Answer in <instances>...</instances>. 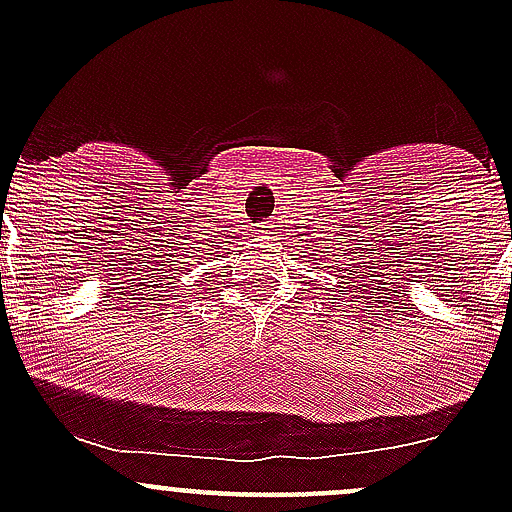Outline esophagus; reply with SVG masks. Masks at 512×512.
Wrapping results in <instances>:
<instances>
[{
  "mask_svg": "<svg viewBox=\"0 0 512 512\" xmlns=\"http://www.w3.org/2000/svg\"><path fill=\"white\" fill-rule=\"evenodd\" d=\"M270 237H272V230H270V225H267V223H262L255 230V242H260V245H262V242L270 240Z\"/></svg>",
  "mask_w": 512,
  "mask_h": 512,
  "instance_id": "1",
  "label": "esophagus"
}]
</instances>
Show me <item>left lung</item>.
Returning a JSON list of instances; mask_svg holds the SVG:
<instances>
[{
    "label": "left lung",
    "instance_id": "1",
    "mask_svg": "<svg viewBox=\"0 0 512 512\" xmlns=\"http://www.w3.org/2000/svg\"><path fill=\"white\" fill-rule=\"evenodd\" d=\"M319 270H322V267H319ZM334 270H337V267H334ZM339 272H342V267H339ZM349 272H352V270H349ZM342 280H347V277L337 275V285H334V287H339V292H349V288L346 287L349 282H342ZM334 287H332V292H334ZM350 287H352V285H350Z\"/></svg>",
    "mask_w": 512,
    "mask_h": 512
}]
</instances>
